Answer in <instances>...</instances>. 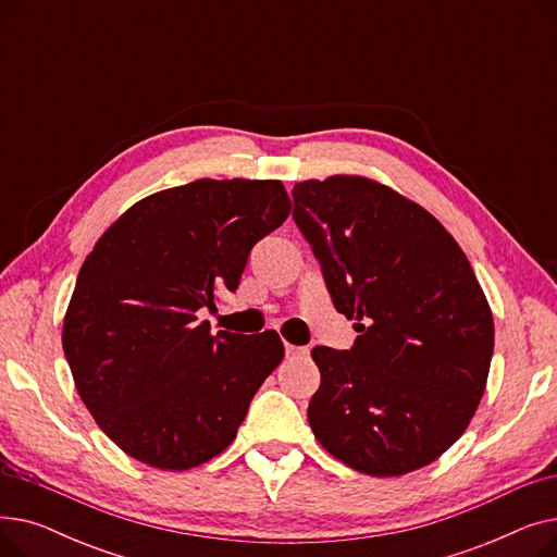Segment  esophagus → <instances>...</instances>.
I'll list each match as a JSON object with an SVG mask.
<instances>
[{
  "mask_svg": "<svg viewBox=\"0 0 557 557\" xmlns=\"http://www.w3.org/2000/svg\"><path fill=\"white\" fill-rule=\"evenodd\" d=\"M307 355H309L307 347H298V345L286 343V359H302Z\"/></svg>",
  "mask_w": 557,
  "mask_h": 557,
  "instance_id": "obj_1",
  "label": "esophagus"
}]
</instances>
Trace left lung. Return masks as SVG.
Here are the masks:
<instances>
[{"instance_id": "1", "label": "left lung", "mask_w": 557, "mask_h": 557, "mask_svg": "<svg viewBox=\"0 0 557 557\" xmlns=\"http://www.w3.org/2000/svg\"><path fill=\"white\" fill-rule=\"evenodd\" d=\"M311 244L355 347L318 345L309 401L318 443L352 470L401 476L441 458L485 393L494 320L456 239L431 212L366 175L294 187Z\"/></svg>"}]
</instances>
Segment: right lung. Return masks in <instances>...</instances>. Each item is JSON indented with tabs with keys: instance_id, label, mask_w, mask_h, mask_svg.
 <instances>
[{
	"instance_id": "right-lung-1",
	"label": "right lung",
	"mask_w": 557,
	"mask_h": 557,
	"mask_svg": "<svg viewBox=\"0 0 557 557\" xmlns=\"http://www.w3.org/2000/svg\"><path fill=\"white\" fill-rule=\"evenodd\" d=\"M290 214L280 181H212L137 200L85 257L63 349L99 429L131 458L185 472L230 447L284 359L277 332L212 334L198 311L237 290L250 248Z\"/></svg>"
}]
</instances>
